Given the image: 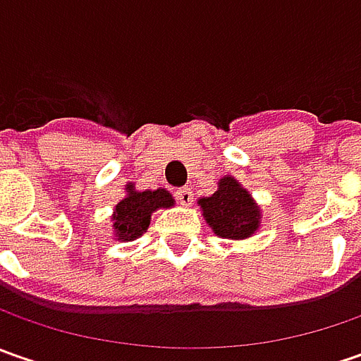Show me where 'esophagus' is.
<instances>
[{"label":"esophagus","mask_w":361,"mask_h":361,"mask_svg":"<svg viewBox=\"0 0 361 361\" xmlns=\"http://www.w3.org/2000/svg\"><path fill=\"white\" fill-rule=\"evenodd\" d=\"M174 197H176V201L180 202V204H192V190L188 187L178 188L176 192H174Z\"/></svg>","instance_id":"1"}]
</instances>
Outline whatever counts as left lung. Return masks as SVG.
<instances>
[{"label":"left lung","instance_id":"left-lung-1","mask_svg":"<svg viewBox=\"0 0 361 361\" xmlns=\"http://www.w3.org/2000/svg\"><path fill=\"white\" fill-rule=\"evenodd\" d=\"M202 216L223 239H247L261 225V211L237 178L223 176L211 197L199 199Z\"/></svg>","mask_w":361,"mask_h":361}]
</instances>
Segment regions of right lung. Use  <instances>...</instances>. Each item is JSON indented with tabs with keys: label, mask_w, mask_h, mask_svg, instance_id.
I'll use <instances>...</instances> for the list:
<instances>
[{
	"label": "right lung",
	"mask_w": 361,
	"mask_h": 361,
	"mask_svg": "<svg viewBox=\"0 0 361 361\" xmlns=\"http://www.w3.org/2000/svg\"><path fill=\"white\" fill-rule=\"evenodd\" d=\"M173 195L164 188L157 190H136L134 185H126V197L114 207V237L118 241H134L150 225V215L159 209L173 207Z\"/></svg>",
	"instance_id": "obj_1"
}]
</instances>
